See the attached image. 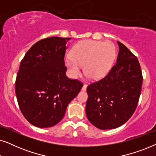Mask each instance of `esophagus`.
<instances>
[{
  "label": "esophagus",
  "mask_w": 156,
  "mask_h": 156,
  "mask_svg": "<svg viewBox=\"0 0 156 156\" xmlns=\"http://www.w3.org/2000/svg\"><path fill=\"white\" fill-rule=\"evenodd\" d=\"M87 84H84V85H83V87H82V89L83 91H86V89H87Z\"/></svg>",
  "instance_id": "esophagus-1"
}]
</instances>
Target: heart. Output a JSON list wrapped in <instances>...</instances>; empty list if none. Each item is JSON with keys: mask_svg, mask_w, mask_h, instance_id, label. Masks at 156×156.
<instances>
[{"mask_svg": "<svg viewBox=\"0 0 156 156\" xmlns=\"http://www.w3.org/2000/svg\"><path fill=\"white\" fill-rule=\"evenodd\" d=\"M116 58V49L110 42L85 40L73 47L71 56L65 59V65L70 74L76 77L84 65L85 75L90 80L103 78L110 71Z\"/></svg>", "mask_w": 156, "mask_h": 156, "instance_id": "heart-1", "label": "heart"}]
</instances>
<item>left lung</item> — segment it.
I'll use <instances>...</instances> for the list:
<instances>
[{"mask_svg": "<svg viewBox=\"0 0 156 156\" xmlns=\"http://www.w3.org/2000/svg\"><path fill=\"white\" fill-rule=\"evenodd\" d=\"M117 42L116 64L104 78L87 88V117L102 130L116 129L131 118L142 88L143 75L137 57L124 44Z\"/></svg>", "mask_w": 156, "mask_h": 156, "instance_id": "8db88e82", "label": "left lung"}]
</instances>
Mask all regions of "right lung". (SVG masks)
Wrapping results in <instances>:
<instances>
[{
    "mask_svg": "<svg viewBox=\"0 0 156 156\" xmlns=\"http://www.w3.org/2000/svg\"><path fill=\"white\" fill-rule=\"evenodd\" d=\"M70 40L42 39L21 61L15 86L16 97L23 115L35 126L48 128L58 123L83 86L82 82L65 74V55Z\"/></svg>",
    "mask_w": 156,
    "mask_h": 156,
    "instance_id": "1",
    "label": "right lung"
}]
</instances>
